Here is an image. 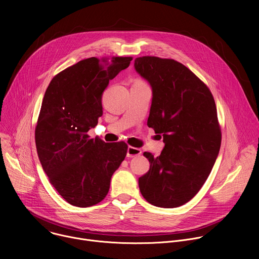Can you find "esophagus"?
Here are the masks:
<instances>
[{"mask_svg":"<svg viewBox=\"0 0 259 259\" xmlns=\"http://www.w3.org/2000/svg\"><path fill=\"white\" fill-rule=\"evenodd\" d=\"M141 150L139 149H136V147H132V146H129L127 149V157L128 158H134V157H137L139 155H141Z\"/></svg>","mask_w":259,"mask_h":259,"instance_id":"esophagus-1","label":"esophagus"}]
</instances>
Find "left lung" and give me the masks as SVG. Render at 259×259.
<instances>
[{"mask_svg": "<svg viewBox=\"0 0 259 259\" xmlns=\"http://www.w3.org/2000/svg\"><path fill=\"white\" fill-rule=\"evenodd\" d=\"M134 68L152 88L147 126L162 134L165 143L157 158L143 153L151 166L138 179L139 190L154 206L176 208L197 195L218 156L215 101L195 73L173 59L138 57Z\"/></svg>", "mask_w": 259, "mask_h": 259, "instance_id": "left-lung-1", "label": "left lung"}]
</instances>
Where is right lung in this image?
I'll list each match as a JSON object with an SVG mask.
<instances>
[{
	"label": "right lung",
	"mask_w": 259,
	"mask_h": 259,
	"mask_svg": "<svg viewBox=\"0 0 259 259\" xmlns=\"http://www.w3.org/2000/svg\"><path fill=\"white\" fill-rule=\"evenodd\" d=\"M131 60H81L56 75L45 92L34 133L36 152L51 184L72 206L101 202L126 157L125 142L106 143L87 133L102 116L101 98L109 81Z\"/></svg>",
	"instance_id": "right-lung-1"
}]
</instances>
